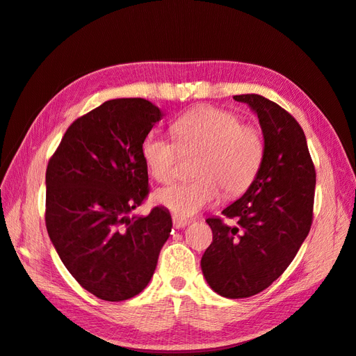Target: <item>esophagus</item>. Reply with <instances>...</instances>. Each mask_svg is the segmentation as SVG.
Segmentation results:
<instances>
[{
	"label": "esophagus",
	"mask_w": 356,
	"mask_h": 356,
	"mask_svg": "<svg viewBox=\"0 0 356 356\" xmlns=\"http://www.w3.org/2000/svg\"><path fill=\"white\" fill-rule=\"evenodd\" d=\"M173 227L175 229H183L186 226H188L192 221L191 220H184V218H178V216H173Z\"/></svg>",
	"instance_id": "obj_1"
}]
</instances>
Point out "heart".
<instances>
[{"mask_svg": "<svg viewBox=\"0 0 356 356\" xmlns=\"http://www.w3.org/2000/svg\"><path fill=\"white\" fill-rule=\"evenodd\" d=\"M172 134L183 150L200 152L193 164L192 183L173 184L155 193L159 206L187 218L213 206L221 197H238L255 181L263 165V132L241 122L235 112L215 106H200L172 124ZM177 144L155 132L141 141V158L150 177L170 183L177 177Z\"/></svg>", "mask_w": 356, "mask_h": 356, "instance_id": "obj_1", "label": "heart"}]
</instances>
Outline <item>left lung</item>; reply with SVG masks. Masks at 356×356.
I'll return each instance as SVG.
<instances>
[{
  "mask_svg": "<svg viewBox=\"0 0 356 356\" xmlns=\"http://www.w3.org/2000/svg\"><path fill=\"white\" fill-rule=\"evenodd\" d=\"M249 104L263 129L266 155L241 198L207 218L213 241L201 258L209 286L226 298H248L278 280L298 253L314 220L316 173L306 135L292 115L255 93L235 95Z\"/></svg>",
  "mask_w": 356,
  "mask_h": 356,
  "instance_id": "8db88e82",
  "label": "left lung"
}]
</instances>
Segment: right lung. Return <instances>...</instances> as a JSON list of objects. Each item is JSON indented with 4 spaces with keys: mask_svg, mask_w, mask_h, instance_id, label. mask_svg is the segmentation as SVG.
Instances as JSON below:
<instances>
[{
    "mask_svg": "<svg viewBox=\"0 0 356 356\" xmlns=\"http://www.w3.org/2000/svg\"><path fill=\"white\" fill-rule=\"evenodd\" d=\"M163 118L143 98L106 101L75 120L46 170V227L79 286L124 301L149 284L172 230L169 210H132L149 195L141 141Z\"/></svg>",
    "mask_w": 356,
    "mask_h": 356,
    "instance_id": "add662e5",
    "label": "right lung"
}]
</instances>
